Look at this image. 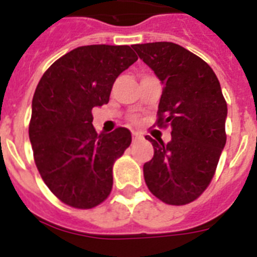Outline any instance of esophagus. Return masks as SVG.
I'll use <instances>...</instances> for the list:
<instances>
[{"mask_svg": "<svg viewBox=\"0 0 257 257\" xmlns=\"http://www.w3.org/2000/svg\"><path fill=\"white\" fill-rule=\"evenodd\" d=\"M133 140L135 141H137V140H141V139H143V136H141V133H139V132H133Z\"/></svg>", "mask_w": 257, "mask_h": 257, "instance_id": "esophagus-1", "label": "esophagus"}]
</instances>
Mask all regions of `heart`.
Segmentation results:
<instances>
[{
  "label": "heart",
  "instance_id": "b5f03b06",
  "mask_svg": "<svg viewBox=\"0 0 257 257\" xmlns=\"http://www.w3.org/2000/svg\"><path fill=\"white\" fill-rule=\"evenodd\" d=\"M133 121H136V118H133Z\"/></svg>",
  "mask_w": 257,
  "mask_h": 257
}]
</instances>
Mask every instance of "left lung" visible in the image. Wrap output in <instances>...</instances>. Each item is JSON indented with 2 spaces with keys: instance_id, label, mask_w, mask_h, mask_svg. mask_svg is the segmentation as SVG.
Wrapping results in <instances>:
<instances>
[{
  "instance_id": "left-lung-1",
  "label": "left lung",
  "mask_w": 257,
  "mask_h": 257,
  "mask_svg": "<svg viewBox=\"0 0 257 257\" xmlns=\"http://www.w3.org/2000/svg\"><path fill=\"white\" fill-rule=\"evenodd\" d=\"M163 82L156 125L171 128L168 144L152 143V160L144 164L148 189L169 205H185L211 184L227 133V101L215 72L192 52L173 42L133 46Z\"/></svg>"
}]
</instances>
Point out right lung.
<instances>
[{"mask_svg":"<svg viewBox=\"0 0 257 257\" xmlns=\"http://www.w3.org/2000/svg\"><path fill=\"white\" fill-rule=\"evenodd\" d=\"M128 45H88L54 61L38 82L29 122L36 167L58 200L90 209L108 199L113 164L132 143L118 126L94 131L92 109L108 104L116 78L133 62Z\"/></svg>","mask_w":257,"mask_h":257,"instance_id":"add662e5","label":"right lung"}]
</instances>
